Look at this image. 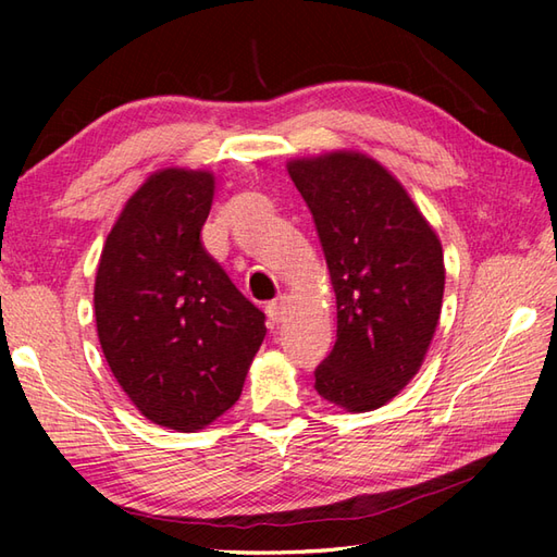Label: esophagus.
<instances>
[{
  "label": "esophagus",
  "instance_id": "1",
  "mask_svg": "<svg viewBox=\"0 0 557 557\" xmlns=\"http://www.w3.org/2000/svg\"><path fill=\"white\" fill-rule=\"evenodd\" d=\"M285 309H288V297L281 295L278 299L269 301V305H267V315H269V320H272V323L278 325L281 320L285 318Z\"/></svg>",
  "mask_w": 557,
  "mask_h": 557
}]
</instances>
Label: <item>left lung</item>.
<instances>
[{
	"mask_svg": "<svg viewBox=\"0 0 557 557\" xmlns=\"http://www.w3.org/2000/svg\"><path fill=\"white\" fill-rule=\"evenodd\" d=\"M285 166L311 209L336 297V342L315 391L344 411H374L428 356L446 283L442 242L397 176L360 150Z\"/></svg>",
	"mask_w": 557,
	"mask_h": 557,
	"instance_id": "8db88e82",
	"label": "left lung"
}]
</instances>
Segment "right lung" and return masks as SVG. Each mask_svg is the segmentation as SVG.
Instances as JSON below:
<instances>
[{
    "mask_svg": "<svg viewBox=\"0 0 557 557\" xmlns=\"http://www.w3.org/2000/svg\"><path fill=\"white\" fill-rule=\"evenodd\" d=\"M215 193L209 170L150 174L113 223L95 276L97 336L144 418L197 432L239 399L267 334L264 313L199 242Z\"/></svg>",
    "mask_w": 557,
    "mask_h": 557,
    "instance_id": "obj_1",
    "label": "right lung"
}]
</instances>
